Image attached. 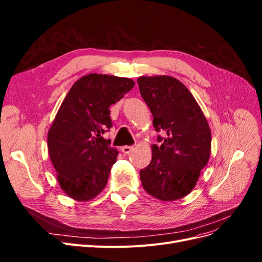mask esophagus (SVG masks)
Masks as SVG:
<instances>
[{"instance_id": "1", "label": "esophagus", "mask_w": 262, "mask_h": 262, "mask_svg": "<svg viewBox=\"0 0 262 262\" xmlns=\"http://www.w3.org/2000/svg\"><path fill=\"white\" fill-rule=\"evenodd\" d=\"M133 150V146H129V145H125L121 147V152L124 154H130Z\"/></svg>"}]
</instances>
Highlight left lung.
I'll return each instance as SVG.
<instances>
[{
    "mask_svg": "<svg viewBox=\"0 0 262 262\" xmlns=\"http://www.w3.org/2000/svg\"><path fill=\"white\" fill-rule=\"evenodd\" d=\"M142 98L153 115L161 145H152V161L140 171L145 191L161 201H175L192 191L211 154V130L192 94L168 75L141 76Z\"/></svg>",
    "mask_w": 262,
    "mask_h": 262,
    "instance_id": "1",
    "label": "left lung"
}]
</instances>
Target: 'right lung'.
<instances>
[{"label":"right lung","instance_id":"1","mask_svg":"<svg viewBox=\"0 0 262 262\" xmlns=\"http://www.w3.org/2000/svg\"><path fill=\"white\" fill-rule=\"evenodd\" d=\"M136 85L128 77L91 73L71 87L48 131V152L68 196L90 201L107 185L118 150L102 134L112 128L110 105Z\"/></svg>","mask_w":262,"mask_h":262}]
</instances>
